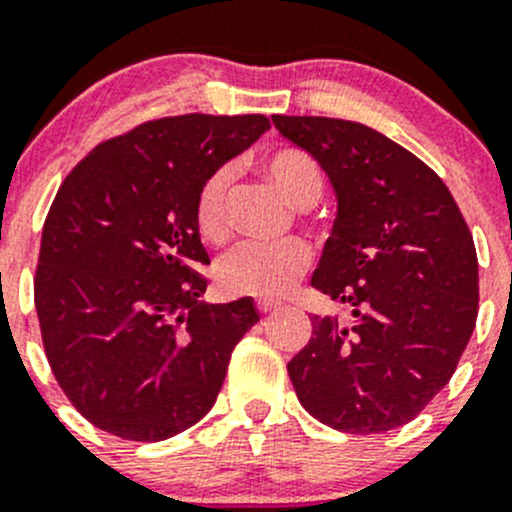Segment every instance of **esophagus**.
<instances>
[{
	"mask_svg": "<svg viewBox=\"0 0 512 512\" xmlns=\"http://www.w3.org/2000/svg\"><path fill=\"white\" fill-rule=\"evenodd\" d=\"M255 307H257V312H272V310H277V307H280V302L267 300V297H260V300L255 302Z\"/></svg>",
	"mask_w": 512,
	"mask_h": 512,
	"instance_id": "34e87169",
	"label": "esophagus"
}]
</instances>
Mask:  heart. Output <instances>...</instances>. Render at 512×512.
Returning a JSON list of instances; mask_svg holds the SVG:
<instances>
[{
  "label": "heart",
  "instance_id": "1",
  "mask_svg": "<svg viewBox=\"0 0 512 512\" xmlns=\"http://www.w3.org/2000/svg\"><path fill=\"white\" fill-rule=\"evenodd\" d=\"M267 180L295 205H315L325 190V177L315 157L302 150H277L262 160ZM230 170L212 172L195 200V227L205 242H222L230 235ZM312 250L305 240H247L232 247L217 262V282L232 295L280 297L297 277L305 275Z\"/></svg>",
  "mask_w": 512,
  "mask_h": 512
}]
</instances>
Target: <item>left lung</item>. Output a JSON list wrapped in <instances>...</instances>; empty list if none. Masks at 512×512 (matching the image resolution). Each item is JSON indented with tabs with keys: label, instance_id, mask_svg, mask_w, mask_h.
<instances>
[{
	"label": "left lung",
	"instance_id": "obj_1",
	"mask_svg": "<svg viewBox=\"0 0 512 512\" xmlns=\"http://www.w3.org/2000/svg\"><path fill=\"white\" fill-rule=\"evenodd\" d=\"M337 192L312 287L352 322L312 317L290 362L302 408L342 433L400 428L448 385L478 317V255L463 212L423 160L360 122L272 117Z\"/></svg>",
	"mask_w": 512,
	"mask_h": 512
}]
</instances>
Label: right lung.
Masks as SVG:
<instances>
[{"label":"right lung","mask_w":512,"mask_h":512,"mask_svg":"<svg viewBox=\"0 0 512 512\" xmlns=\"http://www.w3.org/2000/svg\"><path fill=\"white\" fill-rule=\"evenodd\" d=\"M265 130V114L142 122L74 165L47 212L34 275L44 355L94 428L157 443L215 405L260 320L250 297L202 305L210 265L195 200Z\"/></svg>","instance_id":"add662e5"}]
</instances>
